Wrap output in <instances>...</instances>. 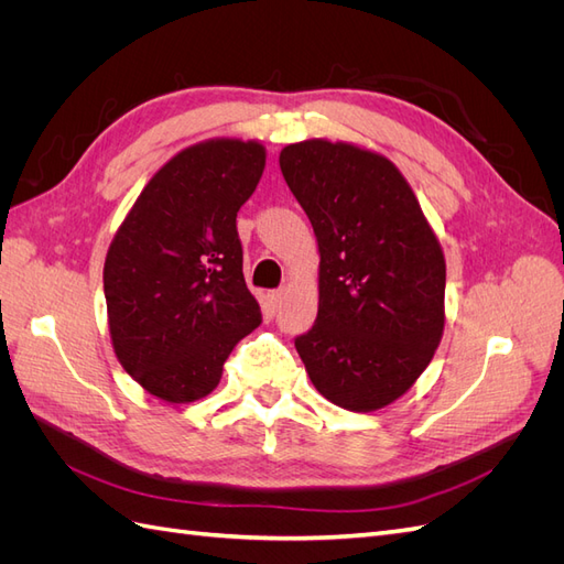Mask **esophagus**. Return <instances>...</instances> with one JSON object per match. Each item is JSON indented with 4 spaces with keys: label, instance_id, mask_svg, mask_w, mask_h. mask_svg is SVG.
Listing matches in <instances>:
<instances>
[{
    "label": "esophagus",
    "instance_id": "obj_1",
    "mask_svg": "<svg viewBox=\"0 0 564 564\" xmlns=\"http://www.w3.org/2000/svg\"><path fill=\"white\" fill-rule=\"evenodd\" d=\"M286 296H289V286H282V289H275V292L270 294V303H272V308L275 311H280L282 305H284V301H286Z\"/></svg>",
    "mask_w": 564,
    "mask_h": 564
}]
</instances>
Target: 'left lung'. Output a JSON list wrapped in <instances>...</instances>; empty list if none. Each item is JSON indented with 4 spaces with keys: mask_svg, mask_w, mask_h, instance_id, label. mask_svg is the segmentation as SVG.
<instances>
[{
    "mask_svg": "<svg viewBox=\"0 0 564 564\" xmlns=\"http://www.w3.org/2000/svg\"><path fill=\"white\" fill-rule=\"evenodd\" d=\"M280 169L319 249L317 317L296 350L319 395L377 412L416 383L440 346L445 253L381 152L311 139L282 148Z\"/></svg>",
    "mask_w": 564,
    "mask_h": 564,
    "instance_id": "1",
    "label": "left lung"
}]
</instances>
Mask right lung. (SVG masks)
Returning <instances> with one entry per match:
<instances>
[{
	"mask_svg": "<svg viewBox=\"0 0 564 564\" xmlns=\"http://www.w3.org/2000/svg\"><path fill=\"white\" fill-rule=\"evenodd\" d=\"M265 169L259 141L187 145L148 181L104 268L119 365L172 404L207 398L237 340L261 324L247 289L237 212Z\"/></svg>",
	"mask_w": 564,
	"mask_h": 564,
	"instance_id": "1",
	"label": "right lung"
}]
</instances>
